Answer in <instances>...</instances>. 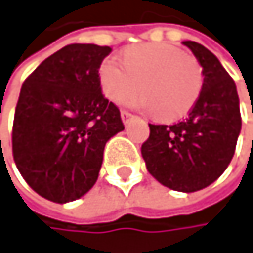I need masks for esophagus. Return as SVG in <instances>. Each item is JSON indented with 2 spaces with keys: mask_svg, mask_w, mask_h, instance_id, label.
Here are the masks:
<instances>
[{
  "mask_svg": "<svg viewBox=\"0 0 253 253\" xmlns=\"http://www.w3.org/2000/svg\"><path fill=\"white\" fill-rule=\"evenodd\" d=\"M132 118H133V114H130L129 111H121V120L124 124H127Z\"/></svg>",
  "mask_w": 253,
  "mask_h": 253,
  "instance_id": "34e87169",
  "label": "esophagus"
}]
</instances>
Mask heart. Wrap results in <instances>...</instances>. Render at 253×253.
I'll return each instance as SVG.
<instances>
[{
	"instance_id": "1",
	"label": "heart",
	"mask_w": 253,
	"mask_h": 253,
	"mask_svg": "<svg viewBox=\"0 0 253 253\" xmlns=\"http://www.w3.org/2000/svg\"><path fill=\"white\" fill-rule=\"evenodd\" d=\"M101 88L106 97L141 109L156 111L162 120L185 115L196 103L203 74L197 60L180 48L165 43H144L124 53V63L109 57L100 66Z\"/></svg>"
}]
</instances>
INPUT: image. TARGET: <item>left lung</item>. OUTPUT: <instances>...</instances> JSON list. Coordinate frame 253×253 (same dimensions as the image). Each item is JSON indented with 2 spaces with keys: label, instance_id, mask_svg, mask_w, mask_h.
I'll list each match as a JSON object with an SVG mask.
<instances>
[{
  "label": "left lung",
  "instance_id": "left-lung-1",
  "mask_svg": "<svg viewBox=\"0 0 253 253\" xmlns=\"http://www.w3.org/2000/svg\"><path fill=\"white\" fill-rule=\"evenodd\" d=\"M202 66L203 84L188 117L176 124H149L141 147L149 173L164 187L193 193L207 188L229 165L241 130L235 83L203 45L183 41Z\"/></svg>",
  "mask_w": 253,
  "mask_h": 253
}]
</instances>
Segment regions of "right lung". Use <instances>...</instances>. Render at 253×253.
I'll return each instance as SVG.
<instances>
[{"label":"right lung","instance_id":"1","mask_svg":"<svg viewBox=\"0 0 253 253\" xmlns=\"http://www.w3.org/2000/svg\"><path fill=\"white\" fill-rule=\"evenodd\" d=\"M111 46L71 43L28 76L18 98L12 150L21 176L39 196L73 202L97 182L104 145L124 130L104 98L100 65Z\"/></svg>","mask_w":253,"mask_h":253}]
</instances>
